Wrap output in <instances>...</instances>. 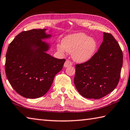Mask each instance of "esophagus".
I'll return each instance as SVG.
<instances>
[{
	"mask_svg": "<svg viewBox=\"0 0 130 130\" xmlns=\"http://www.w3.org/2000/svg\"><path fill=\"white\" fill-rule=\"evenodd\" d=\"M72 65V63L70 62L69 60H67V61H65V62L64 63V67L65 68H67L68 67H70V66Z\"/></svg>",
	"mask_w": 130,
	"mask_h": 130,
	"instance_id": "1",
	"label": "esophagus"
}]
</instances>
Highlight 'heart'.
Listing matches in <instances>:
<instances>
[{"label":"heart","instance_id":"b5f03b06","mask_svg":"<svg viewBox=\"0 0 130 130\" xmlns=\"http://www.w3.org/2000/svg\"><path fill=\"white\" fill-rule=\"evenodd\" d=\"M98 47L95 39L83 32L70 34L63 38L61 45L57 44V49L64 53H72V58L78 62H85L94 56Z\"/></svg>","mask_w":130,"mask_h":130}]
</instances>
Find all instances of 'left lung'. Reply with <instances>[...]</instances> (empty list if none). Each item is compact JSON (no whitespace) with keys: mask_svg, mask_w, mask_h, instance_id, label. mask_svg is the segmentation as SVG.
<instances>
[{"mask_svg":"<svg viewBox=\"0 0 130 130\" xmlns=\"http://www.w3.org/2000/svg\"><path fill=\"white\" fill-rule=\"evenodd\" d=\"M98 51L87 62L75 66L74 83L81 96L99 99L112 92L120 77L123 52L112 34L103 33Z\"/></svg>","mask_w":130,"mask_h":130,"instance_id":"left-lung-1","label":"left lung"}]
</instances>
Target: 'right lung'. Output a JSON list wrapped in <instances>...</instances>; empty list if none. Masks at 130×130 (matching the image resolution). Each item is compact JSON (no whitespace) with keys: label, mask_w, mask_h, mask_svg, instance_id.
I'll list each match as a JSON object with an SVG mask.
<instances>
[{"label":"right lung","mask_w":130,"mask_h":130,"mask_svg":"<svg viewBox=\"0 0 130 130\" xmlns=\"http://www.w3.org/2000/svg\"><path fill=\"white\" fill-rule=\"evenodd\" d=\"M46 29H32L19 33L8 46L5 71L10 84L18 93L36 99L47 93L65 59L46 53L50 46L42 39L51 37Z\"/></svg>","instance_id":"1"}]
</instances>
